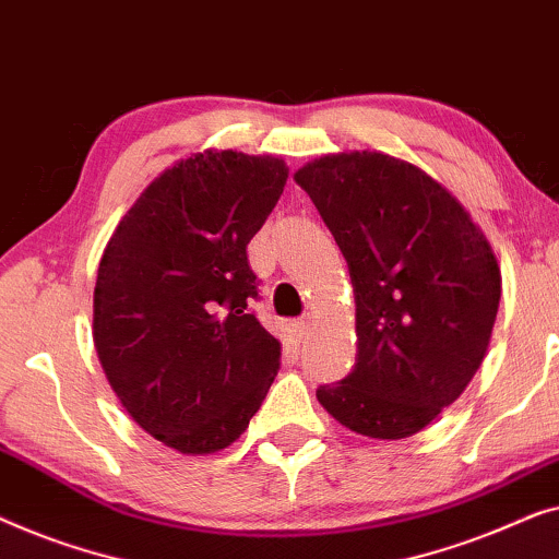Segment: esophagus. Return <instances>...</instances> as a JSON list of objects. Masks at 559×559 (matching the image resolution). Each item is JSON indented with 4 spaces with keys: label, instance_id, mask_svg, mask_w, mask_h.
<instances>
[{
    "label": "esophagus",
    "instance_id": "obj_1",
    "mask_svg": "<svg viewBox=\"0 0 559 559\" xmlns=\"http://www.w3.org/2000/svg\"><path fill=\"white\" fill-rule=\"evenodd\" d=\"M309 329H311V317H309V313H306L304 319H298V321H296V332H298V340H304V336L309 334Z\"/></svg>",
    "mask_w": 559,
    "mask_h": 559
}]
</instances>
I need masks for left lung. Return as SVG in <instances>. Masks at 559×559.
<instances>
[{
	"instance_id": "8db88e82",
	"label": "left lung",
	"mask_w": 559,
	"mask_h": 559,
	"mask_svg": "<svg viewBox=\"0 0 559 559\" xmlns=\"http://www.w3.org/2000/svg\"><path fill=\"white\" fill-rule=\"evenodd\" d=\"M347 258L357 361L319 403L359 436L418 433L481 367L501 298L493 250L463 204L415 164L326 154L294 175Z\"/></svg>"
}]
</instances>
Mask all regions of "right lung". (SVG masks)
<instances>
[{"label": "right lung", "mask_w": 559, "mask_h": 559, "mask_svg": "<svg viewBox=\"0 0 559 559\" xmlns=\"http://www.w3.org/2000/svg\"><path fill=\"white\" fill-rule=\"evenodd\" d=\"M286 179L276 156L194 154L141 192L100 258V365L131 418L179 453L238 440L281 367V342L250 311L248 242Z\"/></svg>", "instance_id": "1"}]
</instances>
